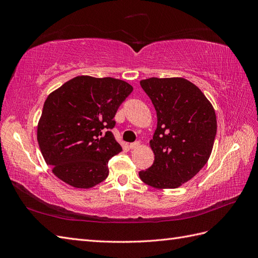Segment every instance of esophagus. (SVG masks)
I'll return each mask as SVG.
<instances>
[{
    "label": "esophagus",
    "mask_w": 258,
    "mask_h": 258,
    "mask_svg": "<svg viewBox=\"0 0 258 258\" xmlns=\"http://www.w3.org/2000/svg\"><path fill=\"white\" fill-rule=\"evenodd\" d=\"M139 146H140V142H135V143H131V144L129 145L130 150H136V148H138Z\"/></svg>",
    "instance_id": "1"
}]
</instances>
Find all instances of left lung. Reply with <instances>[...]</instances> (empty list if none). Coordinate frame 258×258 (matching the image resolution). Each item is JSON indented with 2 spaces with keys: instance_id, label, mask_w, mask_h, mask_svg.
<instances>
[{
  "instance_id": "obj_1",
  "label": "left lung",
  "mask_w": 258,
  "mask_h": 258,
  "mask_svg": "<svg viewBox=\"0 0 258 258\" xmlns=\"http://www.w3.org/2000/svg\"><path fill=\"white\" fill-rule=\"evenodd\" d=\"M157 113V128L150 141L155 160L139 172L154 188H177L208 162L216 136V115L196 85L182 77L140 82Z\"/></svg>"
}]
</instances>
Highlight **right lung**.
Returning <instances> with one entry per match:
<instances>
[{
  "mask_svg": "<svg viewBox=\"0 0 258 258\" xmlns=\"http://www.w3.org/2000/svg\"><path fill=\"white\" fill-rule=\"evenodd\" d=\"M134 87L112 77L76 76L46 99L37 142L52 173L75 188H91L108 175L107 162L122 151L111 131L114 116Z\"/></svg>",
  "mask_w": 258,
  "mask_h": 258,
  "instance_id": "right-lung-1",
  "label": "right lung"
}]
</instances>
